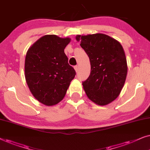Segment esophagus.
Wrapping results in <instances>:
<instances>
[{"label":"esophagus","mask_w":150,"mask_h":150,"mask_svg":"<svg viewBox=\"0 0 150 150\" xmlns=\"http://www.w3.org/2000/svg\"><path fill=\"white\" fill-rule=\"evenodd\" d=\"M74 69H75V71H76L77 73L79 71V67H78V66H75V67H74Z\"/></svg>","instance_id":"obj_1"}]
</instances>
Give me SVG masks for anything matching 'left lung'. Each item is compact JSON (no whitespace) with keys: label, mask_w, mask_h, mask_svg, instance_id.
Returning <instances> with one entry per match:
<instances>
[{"label":"left lung","mask_w":150,"mask_h":150,"mask_svg":"<svg viewBox=\"0 0 150 150\" xmlns=\"http://www.w3.org/2000/svg\"><path fill=\"white\" fill-rule=\"evenodd\" d=\"M76 40L91 62V74L82 82L86 94L97 104H108L117 98L126 79L124 50L118 41L103 33L77 35Z\"/></svg>","instance_id":"1"}]
</instances>
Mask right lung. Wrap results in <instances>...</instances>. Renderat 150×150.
Returning a JSON list of instances; mask_svg holds the SVG:
<instances>
[{"label":"right lung","instance_id":"1","mask_svg":"<svg viewBox=\"0 0 150 150\" xmlns=\"http://www.w3.org/2000/svg\"><path fill=\"white\" fill-rule=\"evenodd\" d=\"M70 42L69 38L46 35L27 52L26 81L33 97L46 105H55L62 100L76 75L64 53Z\"/></svg>","mask_w":150,"mask_h":150}]
</instances>
